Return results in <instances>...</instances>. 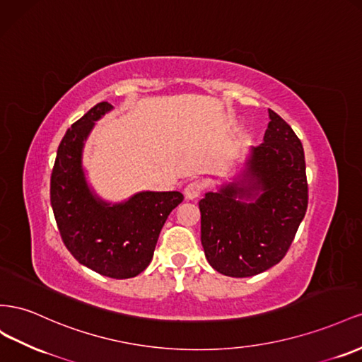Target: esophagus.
<instances>
[{
    "label": "esophagus",
    "instance_id": "obj_1",
    "mask_svg": "<svg viewBox=\"0 0 362 362\" xmlns=\"http://www.w3.org/2000/svg\"><path fill=\"white\" fill-rule=\"evenodd\" d=\"M202 190H204V184L201 181H192V182L185 185L184 194H185V198H187V199H194V198L199 197Z\"/></svg>",
    "mask_w": 362,
    "mask_h": 362
}]
</instances>
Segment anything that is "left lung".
Instances as JSON below:
<instances>
[{
  "label": "left lung",
  "mask_w": 362,
  "mask_h": 362,
  "mask_svg": "<svg viewBox=\"0 0 362 362\" xmlns=\"http://www.w3.org/2000/svg\"><path fill=\"white\" fill-rule=\"evenodd\" d=\"M268 112L263 143L251 151L242 181L199 201L205 257L223 276L251 277L277 265L306 214L301 141L279 114ZM238 196L252 201L238 202Z\"/></svg>",
  "instance_id": "1"
}]
</instances>
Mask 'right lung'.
I'll use <instances>...</instances> for the list:
<instances>
[{
	"mask_svg": "<svg viewBox=\"0 0 362 362\" xmlns=\"http://www.w3.org/2000/svg\"><path fill=\"white\" fill-rule=\"evenodd\" d=\"M111 110L108 102L97 103L65 132L52 172L50 201L73 257L102 276L120 280L148 268L165 219L184 197L180 192H141L115 205L94 197L82 170L83 141L94 122Z\"/></svg>",
	"mask_w": 362,
	"mask_h": 362,
	"instance_id": "1",
	"label": "right lung"
}]
</instances>
